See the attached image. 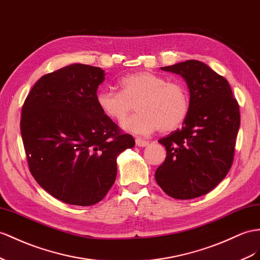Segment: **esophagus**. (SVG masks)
<instances>
[{"instance_id": "obj_1", "label": "esophagus", "mask_w": 260, "mask_h": 260, "mask_svg": "<svg viewBox=\"0 0 260 260\" xmlns=\"http://www.w3.org/2000/svg\"><path fill=\"white\" fill-rule=\"evenodd\" d=\"M135 142H136V145L138 146V147H146V146L148 145V142L145 141V139H143L141 137H136Z\"/></svg>"}]
</instances>
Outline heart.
<instances>
[{
  "label": "heart",
  "mask_w": 260,
  "mask_h": 260,
  "mask_svg": "<svg viewBox=\"0 0 260 260\" xmlns=\"http://www.w3.org/2000/svg\"><path fill=\"white\" fill-rule=\"evenodd\" d=\"M121 91L102 89L96 103L103 114L113 121H122L135 107L139 112L123 121L128 132L147 135L159 128L162 133L177 129L190 112V95L185 85L151 71H138L119 80Z\"/></svg>",
  "instance_id": "obj_1"
}]
</instances>
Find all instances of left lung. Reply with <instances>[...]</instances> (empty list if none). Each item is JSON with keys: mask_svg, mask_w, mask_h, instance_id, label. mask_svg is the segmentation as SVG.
<instances>
[{"mask_svg": "<svg viewBox=\"0 0 260 260\" xmlns=\"http://www.w3.org/2000/svg\"><path fill=\"white\" fill-rule=\"evenodd\" d=\"M161 70L180 75L190 92V112L181 129L159 139L167 157L155 179L166 193L178 200L201 197L214 189L234 159L241 114L228 80L198 60Z\"/></svg>", "mask_w": 260, "mask_h": 260, "instance_id": "8db88e82", "label": "left lung"}]
</instances>
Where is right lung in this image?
Instances as JSON below:
<instances>
[{"instance_id":"add662e5","label":"right lung","mask_w":260,"mask_h":260,"mask_svg":"<svg viewBox=\"0 0 260 260\" xmlns=\"http://www.w3.org/2000/svg\"><path fill=\"white\" fill-rule=\"evenodd\" d=\"M105 72L73 63L43 76L22 108L21 133L30 174L60 201L93 205L115 181L116 158L135 146L132 135L99 109Z\"/></svg>"}]
</instances>
